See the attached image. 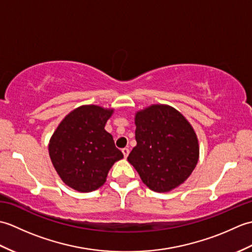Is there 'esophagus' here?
I'll list each match as a JSON object with an SVG mask.
<instances>
[{"mask_svg":"<svg viewBox=\"0 0 252 252\" xmlns=\"http://www.w3.org/2000/svg\"><path fill=\"white\" fill-rule=\"evenodd\" d=\"M129 153H130V149L129 148H126V147L122 148V154H123V156H125V158H126L127 156H129Z\"/></svg>","mask_w":252,"mask_h":252,"instance_id":"1","label":"esophagus"}]
</instances>
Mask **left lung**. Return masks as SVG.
Returning a JSON list of instances; mask_svg holds the SVG:
<instances>
[{
    "label": "left lung",
    "instance_id": "obj_1",
    "mask_svg": "<svg viewBox=\"0 0 252 252\" xmlns=\"http://www.w3.org/2000/svg\"><path fill=\"white\" fill-rule=\"evenodd\" d=\"M136 146L129 161L148 189L170 191L189 179L199 158L196 133L185 117L168 105L135 114Z\"/></svg>",
    "mask_w": 252,
    "mask_h": 252
}]
</instances>
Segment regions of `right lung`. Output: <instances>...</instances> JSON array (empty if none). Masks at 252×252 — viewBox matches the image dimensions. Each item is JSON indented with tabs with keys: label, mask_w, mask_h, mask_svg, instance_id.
<instances>
[{
	"label": "right lung",
	"mask_w": 252,
	"mask_h": 252,
	"mask_svg": "<svg viewBox=\"0 0 252 252\" xmlns=\"http://www.w3.org/2000/svg\"><path fill=\"white\" fill-rule=\"evenodd\" d=\"M114 109L83 105L63 118L52 135L49 154L62 181L71 189L89 192L106 182L108 171L123 154L115 146L105 125Z\"/></svg>",
	"instance_id": "obj_1"
}]
</instances>
